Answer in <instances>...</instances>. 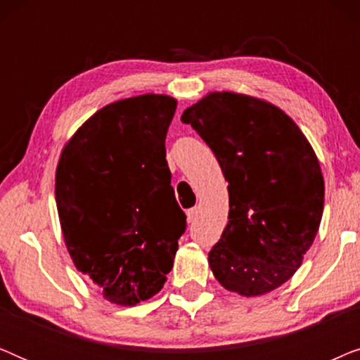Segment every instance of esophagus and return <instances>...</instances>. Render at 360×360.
<instances>
[{"label": "esophagus", "mask_w": 360, "mask_h": 360, "mask_svg": "<svg viewBox=\"0 0 360 360\" xmlns=\"http://www.w3.org/2000/svg\"><path fill=\"white\" fill-rule=\"evenodd\" d=\"M198 213H200L198 208L188 210V211H186V221H188V223H195L196 218H198Z\"/></svg>", "instance_id": "obj_1"}]
</instances>
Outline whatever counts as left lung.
<instances>
[{
  "label": "left lung",
  "mask_w": 360,
  "mask_h": 360,
  "mask_svg": "<svg viewBox=\"0 0 360 360\" xmlns=\"http://www.w3.org/2000/svg\"><path fill=\"white\" fill-rule=\"evenodd\" d=\"M228 180L229 216L208 254L229 292L259 297L293 277L311 248L324 206L313 147L292 117L259 98L214 91L186 108Z\"/></svg>",
  "instance_id": "1"
}]
</instances>
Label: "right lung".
I'll return each mask as SVG.
<instances>
[{"label": "right lung", "mask_w": 360, "mask_h": 360, "mask_svg": "<svg viewBox=\"0 0 360 360\" xmlns=\"http://www.w3.org/2000/svg\"><path fill=\"white\" fill-rule=\"evenodd\" d=\"M167 95L111 103L63 147L56 201L68 254L103 298L134 307L164 287L185 233L165 160Z\"/></svg>", "instance_id": "add662e5"}]
</instances>
